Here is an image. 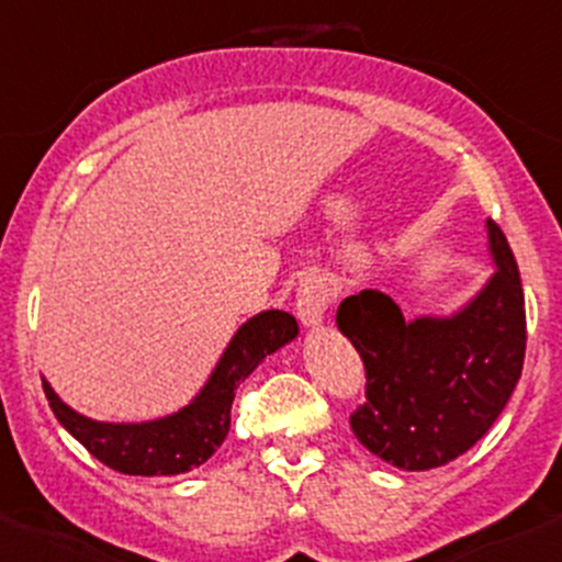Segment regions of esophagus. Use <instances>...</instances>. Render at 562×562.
I'll list each match as a JSON object with an SVG mask.
<instances>
[{"mask_svg": "<svg viewBox=\"0 0 562 562\" xmlns=\"http://www.w3.org/2000/svg\"><path fill=\"white\" fill-rule=\"evenodd\" d=\"M328 304H331V288H328V282L323 277L313 274L307 280H302L296 293V315L304 326H321Z\"/></svg>", "mask_w": 562, "mask_h": 562, "instance_id": "obj_1", "label": "esophagus"}]
</instances>
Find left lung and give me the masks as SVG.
Returning a JSON list of instances; mask_svg holds the SVG:
<instances>
[{
	"label": "left lung",
	"instance_id": "1",
	"mask_svg": "<svg viewBox=\"0 0 562 562\" xmlns=\"http://www.w3.org/2000/svg\"><path fill=\"white\" fill-rule=\"evenodd\" d=\"M495 274L449 317L405 321L381 291L348 296L337 326L364 361L367 402L350 416L364 449L402 470H432L473 449L522 375L525 293L506 236L486 220Z\"/></svg>",
	"mask_w": 562,
	"mask_h": 562
}]
</instances>
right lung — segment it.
I'll list each match as a JSON object with an SVG mask.
<instances>
[{
  "label": "right lung",
  "mask_w": 562,
  "mask_h": 562,
  "mask_svg": "<svg viewBox=\"0 0 562 562\" xmlns=\"http://www.w3.org/2000/svg\"><path fill=\"white\" fill-rule=\"evenodd\" d=\"M296 334V317L282 310H266L249 317L234 334L195 400L155 422H94L65 405L48 381H43V391L61 427L111 470L124 475H179L201 468L223 446L239 383L266 356L291 342Z\"/></svg>",
  "instance_id": "obj_1"
}]
</instances>
